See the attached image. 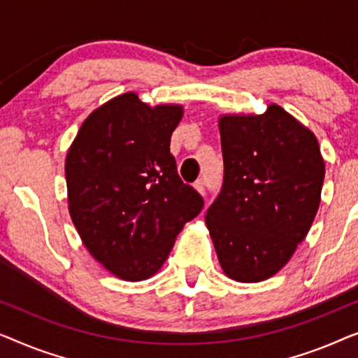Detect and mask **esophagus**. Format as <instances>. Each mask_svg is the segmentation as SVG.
Wrapping results in <instances>:
<instances>
[{
    "label": "esophagus",
    "instance_id": "esophagus-1",
    "mask_svg": "<svg viewBox=\"0 0 358 358\" xmlns=\"http://www.w3.org/2000/svg\"><path fill=\"white\" fill-rule=\"evenodd\" d=\"M194 189L198 191L199 194H204V181H203V180L196 181V183H194Z\"/></svg>",
    "mask_w": 358,
    "mask_h": 358
}]
</instances>
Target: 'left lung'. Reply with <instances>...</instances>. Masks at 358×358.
Instances as JSON below:
<instances>
[{"mask_svg":"<svg viewBox=\"0 0 358 358\" xmlns=\"http://www.w3.org/2000/svg\"><path fill=\"white\" fill-rule=\"evenodd\" d=\"M222 189L206 213L229 279L278 274L305 240L321 203L324 159L313 131L278 103L219 117Z\"/></svg>","mask_w":358,"mask_h":358,"instance_id":"left-lung-1","label":"left lung"}]
</instances>
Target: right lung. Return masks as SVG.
<instances>
[{"mask_svg":"<svg viewBox=\"0 0 358 358\" xmlns=\"http://www.w3.org/2000/svg\"><path fill=\"white\" fill-rule=\"evenodd\" d=\"M183 105L124 92L80 124L64 160L68 210L90 256L128 282L152 278L203 198L180 180L170 138Z\"/></svg>","mask_w":358,"mask_h":358,"instance_id":"add662e5","label":"right lung"}]
</instances>
